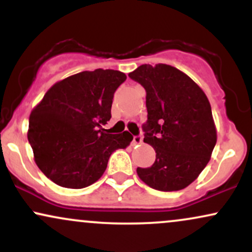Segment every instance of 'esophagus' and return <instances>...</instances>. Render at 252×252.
<instances>
[{"instance_id": "obj_1", "label": "esophagus", "mask_w": 252, "mask_h": 252, "mask_svg": "<svg viewBox=\"0 0 252 252\" xmlns=\"http://www.w3.org/2000/svg\"><path fill=\"white\" fill-rule=\"evenodd\" d=\"M143 141V137L142 135H136L134 136V138H132V144H141Z\"/></svg>"}]
</instances>
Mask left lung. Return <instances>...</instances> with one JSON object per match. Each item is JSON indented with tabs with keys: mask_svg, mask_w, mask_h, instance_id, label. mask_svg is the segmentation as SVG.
Segmentation results:
<instances>
[{
	"mask_svg": "<svg viewBox=\"0 0 252 252\" xmlns=\"http://www.w3.org/2000/svg\"><path fill=\"white\" fill-rule=\"evenodd\" d=\"M129 77L147 92L143 142L156 153L152 167L136 172L154 189H185L209 163L217 142L209 99L187 74L166 63H144Z\"/></svg>",
	"mask_w": 252,
	"mask_h": 252,
	"instance_id": "1",
	"label": "left lung"
}]
</instances>
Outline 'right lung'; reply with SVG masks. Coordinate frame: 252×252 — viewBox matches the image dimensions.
<instances>
[{
	"label": "right lung",
	"instance_id": "obj_1",
	"mask_svg": "<svg viewBox=\"0 0 252 252\" xmlns=\"http://www.w3.org/2000/svg\"><path fill=\"white\" fill-rule=\"evenodd\" d=\"M126 79L115 70L84 71L54 84L30 116L28 141L40 170L66 189H84L105 172L110 155L132 141L109 134L114 94Z\"/></svg>",
	"mask_w": 252,
	"mask_h": 252
}]
</instances>
